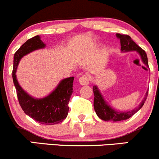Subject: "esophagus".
Instances as JSON below:
<instances>
[{
  "instance_id": "esophagus-1",
  "label": "esophagus",
  "mask_w": 159,
  "mask_h": 159,
  "mask_svg": "<svg viewBox=\"0 0 159 159\" xmlns=\"http://www.w3.org/2000/svg\"><path fill=\"white\" fill-rule=\"evenodd\" d=\"M89 81H90V77L86 74L83 75V76H81L79 78V82L82 85H88L89 83Z\"/></svg>"
}]
</instances>
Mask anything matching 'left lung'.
Segmentation results:
<instances>
[{"label":"left lung","instance_id":"left-lung-1","mask_svg":"<svg viewBox=\"0 0 159 159\" xmlns=\"http://www.w3.org/2000/svg\"><path fill=\"white\" fill-rule=\"evenodd\" d=\"M116 36L120 39L121 43V50L122 51H134L136 50L137 52L141 56L142 61L146 65L148 66V58L146 52L142 49L135 42H134L131 37L127 34H116ZM94 92V108L95 113L100 119L104 121H113V122H118V121L125 120L132 116L135 113L142 107L143 105L145 103L147 100L148 92L146 94L145 98L143 100L142 103L139 105V107L131 111L128 112H119L116 111L115 110L112 109L107 103L105 102L102 95L99 92L97 86L93 87Z\"/></svg>","mask_w":159,"mask_h":159}]
</instances>
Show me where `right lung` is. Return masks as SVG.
Instances as JSON below:
<instances>
[{
  "label": "right lung",
  "instance_id": "1",
  "mask_svg": "<svg viewBox=\"0 0 159 159\" xmlns=\"http://www.w3.org/2000/svg\"><path fill=\"white\" fill-rule=\"evenodd\" d=\"M38 35L29 39L20 46L14 54L12 80L16 89L19 104L26 115L43 125H56L61 122L67 116L68 103L73 92V76L61 81L59 85L47 97L35 99L28 95L18 83L16 76L19 61L28 53L45 47Z\"/></svg>",
  "mask_w": 159,
  "mask_h": 159
}]
</instances>
